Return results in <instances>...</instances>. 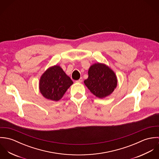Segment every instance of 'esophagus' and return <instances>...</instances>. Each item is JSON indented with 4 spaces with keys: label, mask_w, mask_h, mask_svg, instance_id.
I'll return each mask as SVG.
<instances>
[{
    "label": "esophagus",
    "mask_w": 159,
    "mask_h": 159,
    "mask_svg": "<svg viewBox=\"0 0 159 159\" xmlns=\"http://www.w3.org/2000/svg\"><path fill=\"white\" fill-rule=\"evenodd\" d=\"M76 81V83H81L82 81H83V78L81 77V78H80L78 80H77V81Z\"/></svg>",
    "instance_id": "1"
}]
</instances>
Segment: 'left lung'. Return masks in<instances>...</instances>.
Returning a JSON list of instances; mask_svg holds the SVG:
<instances>
[{"label": "left lung", "mask_w": 159, "mask_h": 159, "mask_svg": "<svg viewBox=\"0 0 159 159\" xmlns=\"http://www.w3.org/2000/svg\"><path fill=\"white\" fill-rule=\"evenodd\" d=\"M88 78L84 83L96 97L102 98L110 95L117 86V77L113 71L103 64H95L88 71Z\"/></svg>", "instance_id": "obj_1"}]
</instances>
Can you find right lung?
Returning a JSON list of instances; mask_svg holds the SVG:
<instances>
[{
	"mask_svg": "<svg viewBox=\"0 0 159 159\" xmlns=\"http://www.w3.org/2000/svg\"><path fill=\"white\" fill-rule=\"evenodd\" d=\"M73 83L60 66H54L47 69L42 75L39 88L46 98L58 101Z\"/></svg>",
	"mask_w": 159,
	"mask_h": 159,
	"instance_id": "right-lung-1",
	"label": "right lung"
}]
</instances>
